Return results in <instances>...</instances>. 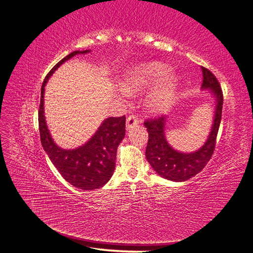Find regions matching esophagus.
Wrapping results in <instances>:
<instances>
[{
	"mask_svg": "<svg viewBox=\"0 0 253 253\" xmlns=\"http://www.w3.org/2000/svg\"><path fill=\"white\" fill-rule=\"evenodd\" d=\"M139 124V119L136 115H129V116L126 118V128L131 129L135 126Z\"/></svg>",
	"mask_w": 253,
	"mask_h": 253,
	"instance_id": "esophagus-1",
	"label": "esophagus"
}]
</instances>
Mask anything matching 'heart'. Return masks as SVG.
I'll use <instances>...</instances> for the list:
<instances>
[{"label":"heart","instance_id":"1","mask_svg":"<svg viewBox=\"0 0 253 253\" xmlns=\"http://www.w3.org/2000/svg\"><path fill=\"white\" fill-rule=\"evenodd\" d=\"M168 72L169 68L162 63L156 62L142 65L126 78L124 86L128 91H135L151 84H155L163 79L150 93L148 104L156 112L166 111L173 103L177 89V78L174 75H168L166 78Z\"/></svg>","mask_w":253,"mask_h":253}]
</instances>
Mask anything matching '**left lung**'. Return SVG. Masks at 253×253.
Here are the masks:
<instances>
[{
	"instance_id": "8db88e82",
	"label": "left lung",
	"mask_w": 253,
	"mask_h": 253,
	"mask_svg": "<svg viewBox=\"0 0 253 253\" xmlns=\"http://www.w3.org/2000/svg\"><path fill=\"white\" fill-rule=\"evenodd\" d=\"M202 88H210L216 98V109L210 135L203 147L193 153L175 151L165 137L166 117L158 116L144 121L149 140L145 149L148 162L162 177L173 181H185L200 173L210 160L216 144V137L223 111V90L219 82L208 68L202 66Z\"/></svg>"
}]
</instances>
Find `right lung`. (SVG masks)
<instances>
[{
	"label": "right lung",
	"instance_id": "add662e5",
	"mask_svg": "<svg viewBox=\"0 0 253 253\" xmlns=\"http://www.w3.org/2000/svg\"><path fill=\"white\" fill-rule=\"evenodd\" d=\"M76 50L53 66L46 75L41 87L39 106V129L42 147L62 177L76 188L94 190L101 188L112 177L116 165L117 148L126 135V116L105 119L95 135L82 147L74 150L59 148L53 142L44 117V86L57 68L77 53Z\"/></svg>",
	"mask_w": 253,
	"mask_h": 253
}]
</instances>
